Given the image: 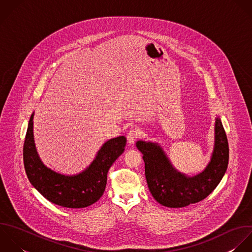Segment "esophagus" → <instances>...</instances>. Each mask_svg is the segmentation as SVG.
Masks as SVG:
<instances>
[{
	"instance_id": "obj_1",
	"label": "esophagus",
	"mask_w": 252,
	"mask_h": 252,
	"mask_svg": "<svg viewBox=\"0 0 252 252\" xmlns=\"http://www.w3.org/2000/svg\"><path fill=\"white\" fill-rule=\"evenodd\" d=\"M140 135H141V132H140V130L138 128H131V129H129V131L126 134L127 142L129 144L134 143L135 140L140 137Z\"/></svg>"
}]
</instances>
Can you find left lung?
I'll use <instances>...</instances> for the list:
<instances>
[{
	"label": "left lung",
	"mask_w": 252,
	"mask_h": 252,
	"mask_svg": "<svg viewBox=\"0 0 252 252\" xmlns=\"http://www.w3.org/2000/svg\"><path fill=\"white\" fill-rule=\"evenodd\" d=\"M143 154L145 177L157 202L170 208L186 207L206 198L219 185L229 163V144L219 118L215 121V146L211 162L199 175L189 178L177 172L157 144L137 141Z\"/></svg>",
	"instance_id": "1"
}]
</instances>
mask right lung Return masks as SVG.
I'll list each match as a JSON object with an SVG mask.
<instances>
[{
  "instance_id": "right-lung-1",
  "label": "right lung",
  "mask_w": 252,
  "mask_h": 252,
  "mask_svg": "<svg viewBox=\"0 0 252 252\" xmlns=\"http://www.w3.org/2000/svg\"><path fill=\"white\" fill-rule=\"evenodd\" d=\"M32 120L33 114L23 144L24 169L31 185L50 202L66 208H84L99 200L105 191L108 172L124 152L126 138L119 136L108 140L84 172L66 177L41 162L34 144Z\"/></svg>"
}]
</instances>
